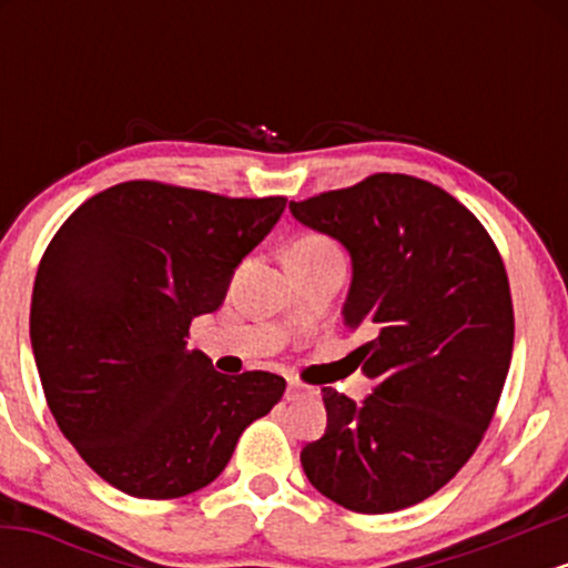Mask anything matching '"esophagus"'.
Wrapping results in <instances>:
<instances>
[{"mask_svg": "<svg viewBox=\"0 0 568 568\" xmlns=\"http://www.w3.org/2000/svg\"><path fill=\"white\" fill-rule=\"evenodd\" d=\"M306 393V387L304 384H298V382H288V389H285V397H288V400H296V397H302Z\"/></svg>", "mask_w": 568, "mask_h": 568, "instance_id": "obj_1", "label": "esophagus"}]
</instances>
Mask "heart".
<instances>
[{"instance_id": "1", "label": "heart", "mask_w": 568, "mask_h": 568, "mask_svg": "<svg viewBox=\"0 0 568 568\" xmlns=\"http://www.w3.org/2000/svg\"><path fill=\"white\" fill-rule=\"evenodd\" d=\"M328 240L325 237H317V234H306V237H298L296 243L288 247V253H323V251H331Z\"/></svg>"}]
</instances>
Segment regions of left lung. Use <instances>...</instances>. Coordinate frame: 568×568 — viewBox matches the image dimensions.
Segmentation results:
<instances>
[{
	"label": "left lung",
	"instance_id": "8db88e82",
	"mask_svg": "<svg viewBox=\"0 0 568 568\" xmlns=\"http://www.w3.org/2000/svg\"><path fill=\"white\" fill-rule=\"evenodd\" d=\"M288 207L349 253L342 321L374 334L355 349L374 389L355 403L323 387L328 427L302 467L347 510H403L462 470L497 408L515 331L505 264L459 200L414 175Z\"/></svg>",
	"mask_w": 568,
	"mask_h": 568
}]
</instances>
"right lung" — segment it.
Masks as SVG:
<instances>
[{"label": "right lung", "instance_id": "1", "mask_svg": "<svg viewBox=\"0 0 568 568\" xmlns=\"http://www.w3.org/2000/svg\"><path fill=\"white\" fill-rule=\"evenodd\" d=\"M285 197L230 200L128 181L71 213L31 293V349L58 427L106 484L173 499L213 484L285 379L219 374L186 349Z\"/></svg>", "mask_w": 568, "mask_h": 568}]
</instances>
